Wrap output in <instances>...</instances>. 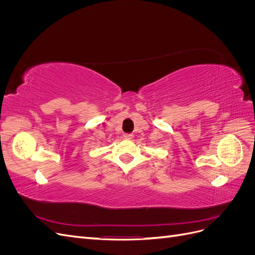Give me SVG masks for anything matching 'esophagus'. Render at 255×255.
<instances>
[{"mask_svg":"<svg viewBox=\"0 0 255 255\" xmlns=\"http://www.w3.org/2000/svg\"><path fill=\"white\" fill-rule=\"evenodd\" d=\"M123 136H125V138H127V139H130V138L133 137V134H125Z\"/></svg>","mask_w":255,"mask_h":255,"instance_id":"1","label":"esophagus"}]
</instances>
